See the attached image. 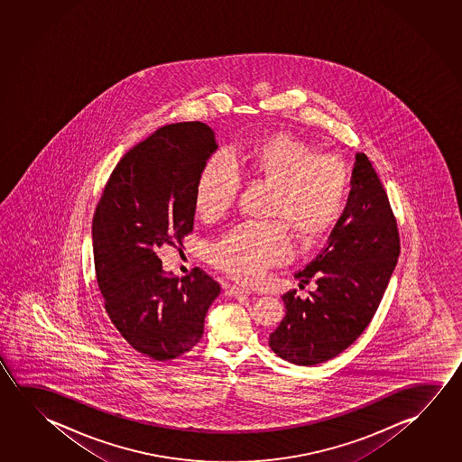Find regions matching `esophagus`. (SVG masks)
Listing matches in <instances>:
<instances>
[{"instance_id":"esophagus-1","label":"esophagus","mask_w":462,"mask_h":462,"mask_svg":"<svg viewBox=\"0 0 462 462\" xmlns=\"http://www.w3.org/2000/svg\"><path fill=\"white\" fill-rule=\"evenodd\" d=\"M228 296H242V295H251L250 290H246V288L242 287H230L227 290Z\"/></svg>"}]
</instances>
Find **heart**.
<instances>
[{
	"instance_id": "b5f03b06",
	"label": "heart",
	"mask_w": 462,
	"mask_h": 462,
	"mask_svg": "<svg viewBox=\"0 0 462 462\" xmlns=\"http://www.w3.org/2000/svg\"><path fill=\"white\" fill-rule=\"evenodd\" d=\"M240 175L271 187L265 226L230 230L209 251L212 264L245 283H256L293 253L287 227L300 242L312 243L340 219L348 197V171L340 159L319 154L312 144L285 132L261 136L206 161L195 185L201 217L219 219L234 205Z\"/></svg>"
}]
</instances>
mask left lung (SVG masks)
<instances>
[{
	"label": "left lung",
	"mask_w": 462,
	"mask_h": 462,
	"mask_svg": "<svg viewBox=\"0 0 462 462\" xmlns=\"http://www.w3.org/2000/svg\"><path fill=\"white\" fill-rule=\"evenodd\" d=\"M400 256L396 220L383 185L364 152L356 154L348 201L327 245L303 271L318 290L282 296L285 318L269 335L275 355L296 365L326 363L364 332Z\"/></svg>",
	"instance_id": "1"
}]
</instances>
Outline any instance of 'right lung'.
I'll list each match as a JSON object with an SVG mask.
<instances>
[{
    "mask_svg": "<svg viewBox=\"0 0 462 462\" xmlns=\"http://www.w3.org/2000/svg\"><path fill=\"white\" fill-rule=\"evenodd\" d=\"M217 150L203 122L156 130L114 167L93 217V256L105 308L122 337L156 361L182 356L203 337L217 282L195 267L162 269L159 248L193 230L198 174Z\"/></svg>",
    "mask_w": 462,
    "mask_h": 462,
    "instance_id": "add662e5",
    "label": "right lung"
}]
</instances>
